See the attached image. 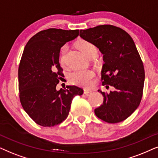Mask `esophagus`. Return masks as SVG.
I'll return each mask as SVG.
<instances>
[{
	"instance_id": "esophagus-1",
	"label": "esophagus",
	"mask_w": 158,
	"mask_h": 158,
	"mask_svg": "<svg viewBox=\"0 0 158 158\" xmlns=\"http://www.w3.org/2000/svg\"><path fill=\"white\" fill-rule=\"evenodd\" d=\"M92 92V90L89 89H84V93H85V94H88L91 93Z\"/></svg>"
}]
</instances>
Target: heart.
Wrapping results in <instances>:
<instances>
[{"label": "heart", "instance_id": "obj_1", "mask_svg": "<svg viewBox=\"0 0 158 158\" xmlns=\"http://www.w3.org/2000/svg\"><path fill=\"white\" fill-rule=\"evenodd\" d=\"M77 47L86 57L90 55L97 54V48L94 44L89 41L81 40L77 43ZM67 48L66 46L62 48L61 56H60V64H64L65 62V56L66 54ZM94 77V73L89 69H81V70L74 71L71 73V79L73 83L83 87H88L91 85L92 79Z\"/></svg>", "mask_w": 158, "mask_h": 158}]
</instances>
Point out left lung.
Segmentation results:
<instances>
[{
  "mask_svg": "<svg viewBox=\"0 0 158 158\" xmlns=\"http://www.w3.org/2000/svg\"><path fill=\"white\" fill-rule=\"evenodd\" d=\"M79 36L94 44L103 55L102 84L114 89L109 93L98 90L104 100L94 113L108 123L124 121L139 106L145 78L143 63L133 39L123 29L113 25L80 30Z\"/></svg>",
  "mask_w": 158,
  "mask_h": 158,
  "instance_id": "1",
  "label": "left lung"
}]
</instances>
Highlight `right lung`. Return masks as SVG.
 I'll return each instance as SVG.
<instances>
[{"instance_id": "1", "label": "right lung", "mask_w": 158, "mask_h": 158, "mask_svg": "<svg viewBox=\"0 0 158 158\" xmlns=\"http://www.w3.org/2000/svg\"><path fill=\"white\" fill-rule=\"evenodd\" d=\"M79 29H48L34 35L25 46L18 71L21 104L35 123L44 127L60 124L71 104L83 89L77 86L56 89L63 77L60 48L79 35Z\"/></svg>"}]
</instances>
